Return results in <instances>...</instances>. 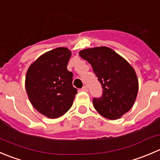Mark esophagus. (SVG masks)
Here are the masks:
<instances>
[{"label": "esophagus", "instance_id": "1", "mask_svg": "<svg viewBox=\"0 0 160 160\" xmlns=\"http://www.w3.org/2000/svg\"><path fill=\"white\" fill-rule=\"evenodd\" d=\"M82 91H88V87H87L86 85H84V86H83V88H82Z\"/></svg>", "mask_w": 160, "mask_h": 160}]
</instances>
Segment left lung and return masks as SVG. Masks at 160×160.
<instances>
[{"mask_svg": "<svg viewBox=\"0 0 160 160\" xmlns=\"http://www.w3.org/2000/svg\"><path fill=\"white\" fill-rule=\"evenodd\" d=\"M79 55L92 66L102 87L100 98H94V107L102 116L117 119L134 105L138 91V80L132 66L107 47L82 50Z\"/></svg>", "mask_w": 160, "mask_h": 160, "instance_id": "left-lung-1", "label": "left lung"}]
</instances>
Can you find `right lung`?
<instances>
[{
    "label": "right lung",
    "instance_id": "obj_1",
    "mask_svg": "<svg viewBox=\"0 0 160 160\" xmlns=\"http://www.w3.org/2000/svg\"><path fill=\"white\" fill-rule=\"evenodd\" d=\"M71 52L58 48L39 57L28 69L26 89L32 106L52 119L62 116L72 106L77 89L73 74L67 69Z\"/></svg>",
    "mask_w": 160,
    "mask_h": 160
}]
</instances>
